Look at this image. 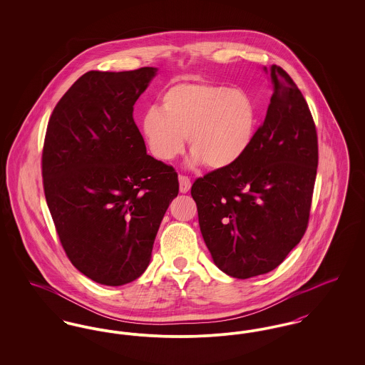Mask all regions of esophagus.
<instances>
[{
  "label": "esophagus",
  "mask_w": 365,
  "mask_h": 365,
  "mask_svg": "<svg viewBox=\"0 0 365 365\" xmlns=\"http://www.w3.org/2000/svg\"><path fill=\"white\" fill-rule=\"evenodd\" d=\"M190 179L187 176H185V175H179V190H180V192L185 194V192L190 190Z\"/></svg>",
  "instance_id": "esophagus-1"
}]
</instances>
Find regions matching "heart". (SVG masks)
Returning <instances> with one entry per match:
<instances>
[{"label":"heart","mask_w":365,"mask_h":365,"mask_svg":"<svg viewBox=\"0 0 365 365\" xmlns=\"http://www.w3.org/2000/svg\"><path fill=\"white\" fill-rule=\"evenodd\" d=\"M260 125V109L241 88L205 81L178 82L160 96V109L152 106L140 119V133L150 153L171 161L185 149L191 164L227 170L250 150Z\"/></svg>","instance_id":"b5f03b06"}]
</instances>
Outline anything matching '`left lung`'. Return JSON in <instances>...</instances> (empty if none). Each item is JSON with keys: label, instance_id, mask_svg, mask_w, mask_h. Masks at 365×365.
<instances>
[{"label": "left lung", "instance_id": "8db88e82", "mask_svg": "<svg viewBox=\"0 0 365 365\" xmlns=\"http://www.w3.org/2000/svg\"><path fill=\"white\" fill-rule=\"evenodd\" d=\"M264 71L274 93L250 150L191 186L213 262L232 278L275 269L299 243L317 170V134L302 93L278 66Z\"/></svg>", "mask_w": 365, "mask_h": 365}]
</instances>
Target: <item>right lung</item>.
<instances>
[{
	"instance_id": "obj_1",
	"label": "right lung",
	"mask_w": 365,
	"mask_h": 365,
	"mask_svg": "<svg viewBox=\"0 0 365 365\" xmlns=\"http://www.w3.org/2000/svg\"><path fill=\"white\" fill-rule=\"evenodd\" d=\"M156 73L88 71L56 105L46 130L43 190L60 242L78 271L105 286L145 272L179 192L178 174L146 155L133 118Z\"/></svg>"
}]
</instances>
